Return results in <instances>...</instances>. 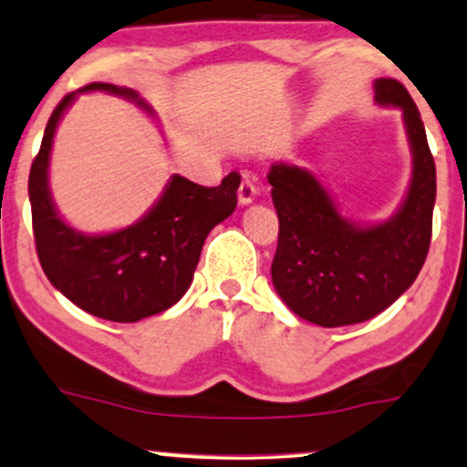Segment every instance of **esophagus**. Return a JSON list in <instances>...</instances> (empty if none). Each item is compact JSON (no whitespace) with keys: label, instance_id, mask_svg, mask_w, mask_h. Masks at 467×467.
I'll list each match as a JSON object with an SVG mask.
<instances>
[{"label":"esophagus","instance_id":"obj_1","mask_svg":"<svg viewBox=\"0 0 467 467\" xmlns=\"http://www.w3.org/2000/svg\"><path fill=\"white\" fill-rule=\"evenodd\" d=\"M255 194H257V188H255L254 181L243 179V183H240V188H238L240 205H249V202H254Z\"/></svg>","mask_w":467,"mask_h":467}]
</instances>
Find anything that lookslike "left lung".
I'll use <instances>...</instances> for the list:
<instances>
[{
    "mask_svg": "<svg viewBox=\"0 0 467 467\" xmlns=\"http://www.w3.org/2000/svg\"><path fill=\"white\" fill-rule=\"evenodd\" d=\"M374 89L378 104L402 109L413 150V179L396 216L358 227L308 170L273 163L268 172L279 218L273 286L295 315L323 327L380 315L415 282L429 255L437 174L424 122L402 82L378 78Z\"/></svg>",
    "mask_w": 467,
    "mask_h": 467,
    "instance_id": "1",
    "label": "left lung"
}]
</instances>
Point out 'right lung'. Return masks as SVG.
<instances>
[{
  "instance_id": "right-lung-1",
  "label": "right lung",
  "mask_w": 467,
  "mask_h": 467,
  "mask_svg": "<svg viewBox=\"0 0 467 467\" xmlns=\"http://www.w3.org/2000/svg\"><path fill=\"white\" fill-rule=\"evenodd\" d=\"M80 91H109L150 111L126 87L91 82ZM74 98L76 91L67 93L49 115L27 179L36 255L52 286L71 304L100 319L135 323L183 297L207 234L238 205L240 174H227L216 188L174 174L157 205L130 227L104 235L76 232L54 210L47 188L54 133Z\"/></svg>"
}]
</instances>
